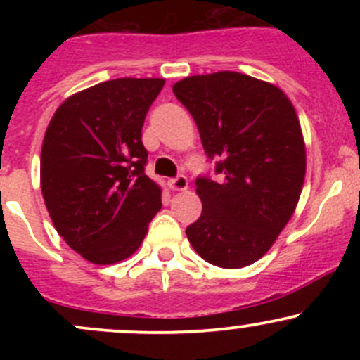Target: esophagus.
<instances>
[{
    "mask_svg": "<svg viewBox=\"0 0 360 360\" xmlns=\"http://www.w3.org/2000/svg\"><path fill=\"white\" fill-rule=\"evenodd\" d=\"M169 188L174 191L188 190V177L183 176V174H179V176H176L174 179L169 181Z\"/></svg>",
    "mask_w": 360,
    "mask_h": 360,
    "instance_id": "obj_1",
    "label": "esophagus"
}]
</instances>
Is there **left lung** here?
Segmentation results:
<instances>
[{
	"mask_svg": "<svg viewBox=\"0 0 360 360\" xmlns=\"http://www.w3.org/2000/svg\"><path fill=\"white\" fill-rule=\"evenodd\" d=\"M172 92L219 176L195 181L202 214L188 240L210 264L248 266L274 245L300 200L307 155L296 111L281 89L235 71L188 76Z\"/></svg>",
	"mask_w": 360,
	"mask_h": 360,
	"instance_id": "1",
	"label": "left lung"
}]
</instances>
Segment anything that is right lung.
<instances>
[{
	"label": "right lung",
	"instance_id": "add662e5",
	"mask_svg": "<svg viewBox=\"0 0 360 360\" xmlns=\"http://www.w3.org/2000/svg\"><path fill=\"white\" fill-rule=\"evenodd\" d=\"M162 78H118L64 101L41 148V193L72 250L96 264L125 259L143 244L162 207L144 172V118Z\"/></svg>",
	"mask_w": 360,
	"mask_h": 360
}]
</instances>
